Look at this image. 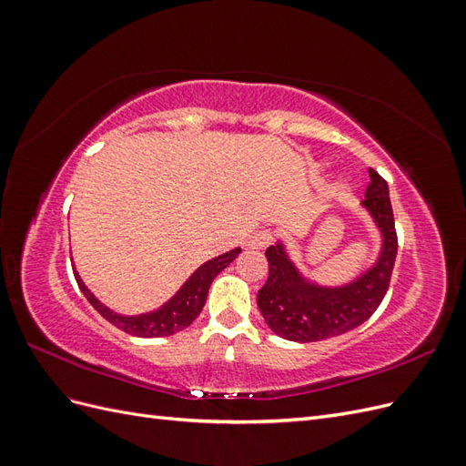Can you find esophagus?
<instances>
[{
    "label": "esophagus",
    "instance_id": "1",
    "mask_svg": "<svg viewBox=\"0 0 466 466\" xmlns=\"http://www.w3.org/2000/svg\"><path fill=\"white\" fill-rule=\"evenodd\" d=\"M272 241L274 233L270 229H260L248 238V248H266L268 245H272Z\"/></svg>",
    "mask_w": 466,
    "mask_h": 466
}]
</instances>
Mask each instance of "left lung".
Here are the masks:
<instances>
[{
	"mask_svg": "<svg viewBox=\"0 0 466 466\" xmlns=\"http://www.w3.org/2000/svg\"><path fill=\"white\" fill-rule=\"evenodd\" d=\"M363 206L371 211L383 233V250L377 264L344 288H319L305 281L281 243L266 248L268 279L258 289V309L278 336L293 342H319L344 334L368 320L387 295L399 237L389 198L387 180L370 168Z\"/></svg>",
	"mask_w": 466,
	"mask_h": 466,
	"instance_id": "8db88e82",
	"label": "left lung"
}]
</instances>
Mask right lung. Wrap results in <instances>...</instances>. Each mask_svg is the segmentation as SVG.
I'll return each instance as SVG.
<instances>
[{"instance_id":"1","label":"right lung","mask_w":466,"mask_h":466,"mask_svg":"<svg viewBox=\"0 0 466 466\" xmlns=\"http://www.w3.org/2000/svg\"><path fill=\"white\" fill-rule=\"evenodd\" d=\"M238 252H241V248H233L229 252H225V255H219L216 258L208 260L187 279V284L177 291V295L171 301H167L161 309H157V311L146 313V315H136V317H122V315L112 313L108 307H105L86 288V284H83L77 272H74V274L77 279V286L83 291V295L87 298V301L110 324H115L116 329L128 332L132 336L161 338V336H171L175 332H180L187 327H190L194 319L198 317L202 311L211 281H214V278L223 270V268H228L238 257Z\"/></svg>"}]
</instances>
